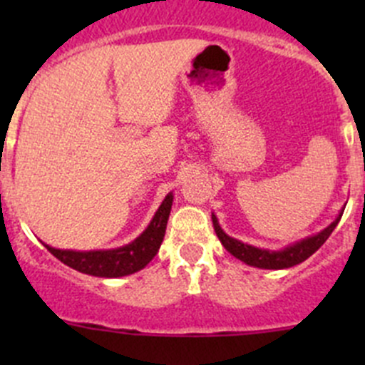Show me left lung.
Returning <instances> with one entry per match:
<instances>
[{
  "label": "left lung",
  "instance_id": "8db88e82",
  "mask_svg": "<svg viewBox=\"0 0 365 365\" xmlns=\"http://www.w3.org/2000/svg\"><path fill=\"white\" fill-rule=\"evenodd\" d=\"M342 212H344V210H341V213L336 217V220H334L332 224H329L325 230L319 231V233L312 235V237H307V238H302V240H298L295 244L288 245V247L284 249H279V251L254 247V245L244 244V242L230 237V235L224 233V230L220 227L219 220H217V217L213 215V213H212V222L220 244L226 247L227 252L233 254L237 259L244 261V263L249 264V267L267 268V270H282V268L295 267V264L302 263V261H305L309 256H312V254L318 251V249L325 244L327 238L332 235V231L336 230L337 224H339Z\"/></svg>",
  "mask_w": 365,
  "mask_h": 365
}]
</instances>
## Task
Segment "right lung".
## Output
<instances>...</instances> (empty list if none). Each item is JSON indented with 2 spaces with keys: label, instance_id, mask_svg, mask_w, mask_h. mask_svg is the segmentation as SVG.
<instances>
[{
  "label": "right lung",
  "instance_id": "add662e5",
  "mask_svg": "<svg viewBox=\"0 0 365 365\" xmlns=\"http://www.w3.org/2000/svg\"><path fill=\"white\" fill-rule=\"evenodd\" d=\"M173 206V192L164 197L148 227L135 240L123 247L106 249V251H68V249H54L43 244L53 256L61 263L81 274L95 275V277H123L134 272L143 270L159 252L165 235L169 213Z\"/></svg>",
  "mask_w": 365,
  "mask_h": 365
}]
</instances>
